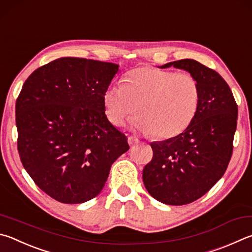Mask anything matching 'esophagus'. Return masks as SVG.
Here are the masks:
<instances>
[{"label": "esophagus", "mask_w": 252, "mask_h": 252, "mask_svg": "<svg viewBox=\"0 0 252 252\" xmlns=\"http://www.w3.org/2000/svg\"><path fill=\"white\" fill-rule=\"evenodd\" d=\"M127 142H129V144H130L131 146H134V145L140 143V140H139L138 138H136V136L131 135V136H129V138H127Z\"/></svg>", "instance_id": "1"}]
</instances>
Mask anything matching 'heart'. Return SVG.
<instances>
[{
  "label": "heart",
  "mask_w": 252,
  "mask_h": 252,
  "mask_svg": "<svg viewBox=\"0 0 252 252\" xmlns=\"http://www.w3.org/2000/svg\"><path fill=\"white\" fill-rule=\"evenodd\" d=\"M200 99L199 82L189 72L144 66L131 70L123 85L108 86L103 106L113 126H122L139 110L136 129L158 139H171L194 121Z\"/></svg>",
  "instance_id": "heart-1"
}]
</instances>
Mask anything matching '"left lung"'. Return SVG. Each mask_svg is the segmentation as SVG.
Returning a JSON list of instances; mask_svg holds the SVG:
<instances>
[{
	"label": "left lung",
	"mask_w": 252,
	"mask_h": 252,
	"mask_svg": "<svg viewBox=\"0 0 252 252\" xmlns=\"http://www.w3.org/2000/svg\"><path fill=\"white\" fill-rule=\"evenodd\" d=\"M174 66L197 78L202 91L190 126L174 138L151 143L153 158L143 168L150 195L167 205H186L204 196L225 174L234 150L238 106L225 79L194 59Z\"/></svg>",
	"instance_id": "left-lung-1"
}]
</instances>
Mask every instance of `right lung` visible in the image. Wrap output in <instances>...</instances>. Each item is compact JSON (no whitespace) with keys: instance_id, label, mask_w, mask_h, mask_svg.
<instances>
[{"instance_id":"right-lung-1","label":"right lung","mask_w":252,"mask_h":252,"mask_svg":"<svg viewBox=\"0 0 252 252\" xmlns=\"http://www.w3.org/2000/svg\"><path fill=\"white\" fill-rule=\"evenodd\" d=\"M118 70L112 63L62 57L34 70L22 87L18 154L35 184L57 202L95 197L130 148L104 113L103 93Z\"/></svg>"}]
</instances>
